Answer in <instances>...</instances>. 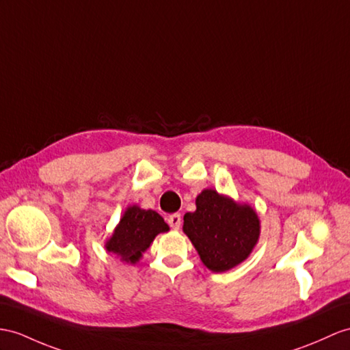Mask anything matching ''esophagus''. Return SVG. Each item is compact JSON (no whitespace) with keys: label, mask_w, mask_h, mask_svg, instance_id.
Masks as SVG:
<instances>
[{"label":"esophagus","mask_w":350,"mask_h":350,"mask_svg":"<svg viewBox=\"0 0 350 350\" xmlns=\"http://www.w3.org/2000/svg\"><path fill=\"white\" fill-rule=\"evenodd\" d=\"M167 223H169V226L172 227V228H175V230H178L181 227V215L180 214H172V215H169L167 217Z\"/></svg>","instance_id":"34e87169"}]
</instances>
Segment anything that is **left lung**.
Listing matches in <instances>:
<instances>
[{
  "label": "left lung",
  "instance_id": "left-lung-1",
  "mask_svg": "<svg viewBox=\"0 0 350 350\" xmlns=\"http://www.w3.org/2000/svg\"><path fill=\"white\" fill-rule=\"evenodd\" d=\"M184 233L212 271H226L251 254L260 236V221L248 204H237L215 190H203L196 211L184 215Z\"/></svg>",
  "mask_w": 350,
  "mask_h": 350
}]
</instances>
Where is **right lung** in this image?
<instances>
[{
  "mask_svg": "<svg viewBox=\"0 0 350 350\" xmlns=\"http://www.w3.org/2000/svg\"><path fill=\"white\" fill-rule=\"evenodd\" d=\"M167 230L165 219L156 211L131 206L124 212L113 237L107 242V250L126 262H136L154 237Z\"/></svg>",
  "mask_w": 350,
  "mask_h": 350,
  "instance_id": "obj_1",
  "label": "right lung"
}]
</instances>
